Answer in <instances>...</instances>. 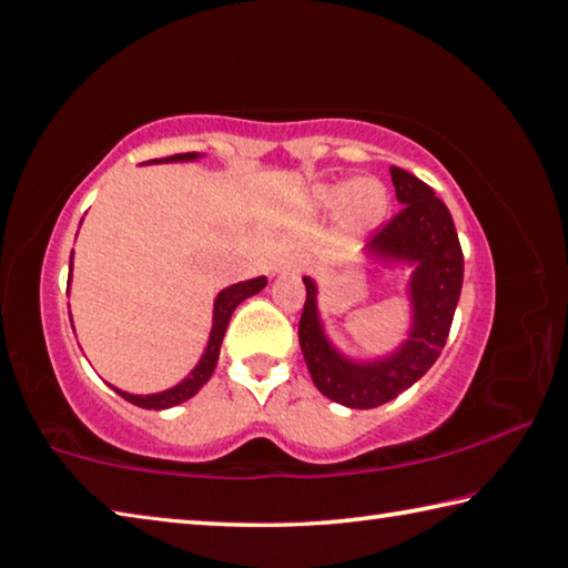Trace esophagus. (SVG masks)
<instances>
[{"instance_id": "1", "label": "esophagus", "mask_w": 568, "mask_h": 568, "mask_svg": "<svg viewBox=\"0 0 568 568\" xmlns=\"http://www.w3.org/2000/svg\"><path fill=\"white\" fill-rule=\"evenodd\" d=\"M303 267H305V263L301 261V257H287V261L281 263V271H285V273H301Z\"/></svg>"}]
</instances>
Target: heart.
Listing matches in <instances>:
<instances>
[{"label":"heart","mask_w":568,"mask_h":568,"mask_svg":"<svg viewBox=\"0 0 568 568\" xmlns=\"http://www.w3.org/2000/svg\"><path fill=\"white\" fill-rule=\"evenodd\" d=\"M318 205L331 210H343L353 225H365L378 220L388 207L386 187L376 180H358L353 185H333L315 192Z\"/></svg>","instance_id":"obj_1"}]
</instances>
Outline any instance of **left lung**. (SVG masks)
<instances>
[{
  "instance_id": "8db88e82",
  "label": "left lung",
  "mask_w": 568,
  "mask_h": 568,
  "mask_svg": "<svg viewBox=\"0 0 568 568\" xmlns=\"http://www.w3.org/2000/svg\"><path fill=\"white\" fill-rule=\"evenodd\" d=\"M396 197L403 205L376 230L368 253L376 261H408L413 328L408 341L383 361L353 363L325 338L315 307V283L303 277L305 305L297 338L311 378L325 398L348 408H378L410 388L444 351L464 285V253L444 200L434 187L400 168H390Z\"/></svg>"
}]
</instances>
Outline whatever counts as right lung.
<instances>
[{"mask_svg":"<svg viewBox=\"0 0 568 568\" xmlns=\"http://www.w3.org/2000/svg\"><path fill=\"white\" fill-rule=\"evenodd\" d=\"M200 158L197 152H182V155H172L165 160H152V162H182V160H195ZM70 271H72V261H70ZM265 277H253V281H245V283H235L225 287L223 293L215 297V315H213V331H210V341H207V348L203 353V358L195 365V368L190 371V376L178 383L175 388L170 390H162V393H152V396H132V393H124L118 390L124 400L134 403V406L140 408H150V410H162V408H172L178 406V403H185L187 398L195 396V393L205 386L213 376L215 365H217V355H220V343L225 338V331H227V323H230V315H233L235 307L245 301V297L261 293L265 287Z\"/></svg>","mask_w":568,"mask_h":568,"instance_id":"1","label":"right lung"}]
</instances>
